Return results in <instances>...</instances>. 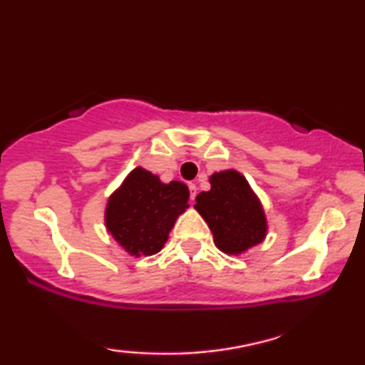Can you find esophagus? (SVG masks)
I'll return each mask as SVG.
<instances>
[{
  "mask_svg": "<svg viewBox=\"0 0 365 365\" xmlns=\"http://www.w3.org/2000/svg\"><path fill=\"white\" fill-rule=\"evenodd\" d=\"M189 191H191V201H194V197H196V194H197V187H196V184H194V182H189Z\"/></svg>",
  "mask_w": 365,
  "mask_h": 365,
  "instance_id": "34e87169",
  "label": "esophagus"
}]
</instances>
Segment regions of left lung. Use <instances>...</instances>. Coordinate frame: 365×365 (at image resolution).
<instances>
[{
	"mask_svg": "<svg viewBox=\"0 0 365 365\" xmlns=\"http://www.w3.org/2000/svg\"><path fill=\"white\" fill-rule=\"evenodd\" d=\"M211 189L196 196L194 209L211 229L214 244L229 256H239L266 239L267 219L246 178L234 169L214 173Z\"/></svg>",
	"mask_w": 365,
	"mask_h": 365,
	"instance_id": "1",
	"label": "left lung"
}]
</instances>
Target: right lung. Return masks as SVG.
<instances>
[{
  "mask_svg": "<svg viewBox=\"0 0 365 365\" xmlns=\"http://www.w3.org/2000/svg\"><path fill=\"white\" fill-rule=\"evenodd\" d=\"M187 201L186 184H164L139 166L109 196L104 222L129 256H153L164 247L176 219L189 207Z\"/></svg>",
  "mask_w": 365,
  "mask_h": 365,
  "instance_id": "add662e5",
  "label": "right lung"
}]
</instances>
